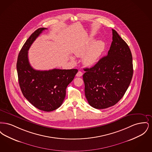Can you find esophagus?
I'll use <instances>...</instances> for the list:
<instances>
[{
    "mask_svg": "<svg viewBox=\"0 0 152 152\" xmlns=\"http://www.w3.org/2000/svg\"><path fill=\"white\" fill-rule=\"evenodd\" d=\"M82 75H83V73L81 71H78V72L77 73V74H76L77 77H81V76H82Z\"/></svg>",
    "mask_w": 152,
    "mask_h": 152,
    "instance_id": "34e87169",
    "label": "esophagus"
}]
</instances>
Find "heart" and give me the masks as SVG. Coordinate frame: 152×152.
Here are the masks:
<instances>
[{"label": "heart", "instance_id": "b5f03b06", "mask_svg": "<svg viewBox=\"0 0 152 152\" xmlns=\"http://www.w3.org/2000/svg\"><path fill=\"white\" fill-rule=\"evenodd\" d=\"M94 42V39H90L75 51V54L77 56L84 55L82 61L87 66L95 64L105 49V44L103 42L99 40L93 44Z\"/></svg>", "mask_w": 152, "mask_h": 152}]
</instances>
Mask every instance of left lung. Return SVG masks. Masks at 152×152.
I'll return each mask as SVG.
<instances>
[{"label":"left lung","instance_id":"left-lung-1","mask_svg":"<svg viewBox=\"0 0 152 152\" xmlns=\"http://www.w3.org/2000/svg\"><path fill=\"white\" fill-rule=\"evenodd\" d=\"M112 42L106 56L85 68L83 80L89 104L105 109L121 100L130 85L133 69L132 55L126 43L112 29Z\"/></svg>","mask_w":152,"mask_h":152}]
</instances>
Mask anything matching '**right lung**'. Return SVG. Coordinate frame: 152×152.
Returning <instances> with one entry per match:
<instances>
[{"instance_id":"right-lung-1","label":"right lung","mask_w":152,"mask_h":152,"mask_svg":"<svg viewBox=\"0 0 152 152\" xmlns=\"http://www.w3.org/2000/svg\"><path fill=\"white\" fill-rule=\"evenodd\" d=\"M46 28L31 34L20 51L16 64L18 80L22 94L35 107L45 112L59 108L65 99L66 88L72 82L76 69L38 71L30 65L28 51L33 42Z\"/></svg>"}]
</instances>
